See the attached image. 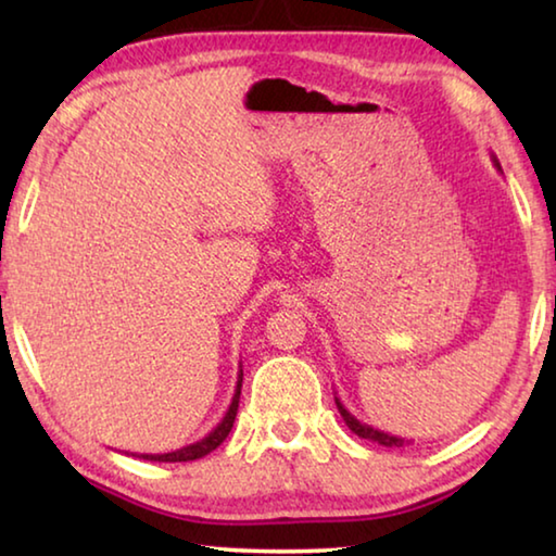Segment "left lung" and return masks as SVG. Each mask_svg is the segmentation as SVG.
Returning <instances> with one entry per match:
<instances>
[{"mask_svg": "<svg viewBox=\"0 0 556 556\" xmlns=\"http://www.w3.org/2000/svg\"><path fill=\"white\" fill-rule=\"evenodd\" d=\"M493 164H495L497 172H501V164H497L495 156H493ZM336 407H338V412H341V417H343V421L348 425V429H351L353 434H357L361 439L375 441V444L388 446V448H400V446H404V444H409V441H404L402 437H392V434H388V431H380V429H372L370 425H363L361 419H355L353 414L343 407V402L338 400V397H336Z\"/></svg>", "mask_w": 556, "mask_h": 556, "instance_id": "8db88e82", "label": "left lung"}]
</instances>
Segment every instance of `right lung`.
<instances>
[{
	"label": "right lung",
	"instance_id": "right-lung-1",
	"mask_svg": "<svg viewBox=\"0 0 556 556\" xmlns=\"http://www.w3.org/2000/svg\"><path fill=\"white\" fill-rule=\"evenodd\" d=\"M240 388H242V370L238 372V384H235V394H232V402H230L228 412H225V417L220 419V425L215 427L208 437H203L201 441H195V444H188L184 448L168 451V454H137V456L144 458V460H159V464H181V460H195V458L208 456L211 451L218 448L223 441H225V437L230 434V429L235 425V417H238Z\"/></svg>",
	"mask_w": 556,
	"mask_h": 556
}]
</instances>
